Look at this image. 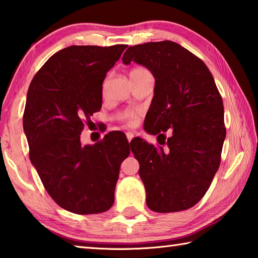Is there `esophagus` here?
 <instances>
[{"label":"esophagus","instance_id":"1","mask_svg":"<svg viewBox=\"0 0 258 258\" xmlns=\"http://www.w3.org/2000/svg\"><path fill=\"white\" fill-rule=\"evenodd\" d=\"M126 138H127L128 142H131V141H132V139L134 138V134L131 133V132H127V133H126Z\"/></svg>","mask_w":258,"mask_h":258}]
</instances>
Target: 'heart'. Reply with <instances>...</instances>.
I'll use <instances>...</instances> for the list:
<instances>
[{"label":"heart","mask_w":258,"mask_h":258,"mask_svg":"<svg viewBox=\"0 0 258 258\" xmlns=\"http://www.w3.org/2000/svg\"><path fill=\"white\" fill-rule=\"evenodd\" d=\"M139 71H145V69L144 68H135L132 70V71H131V73L139 72ZM119 118L123 121H125L127 125L132 126L138 121L139 113L138 111H133V110H125L121 114H119Z\"/></svg>","instance_id":"b5f03b06"}]
</instances>
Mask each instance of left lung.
I'll return each mask as SVG.
<instances>
[{"label": "left lung", "instance_id": "8db88e82", "mask_svg": "<svg viewBox=\"0 0 258 258\" xmlns=\"http://www.w3.org/2000/svg\"><path fill=\"white\" fill-rule=\"evenodd\" d=\"M132 60L156 79L144 127L163 138L159 147L142 139L131 142L147 205L160 213L187 210L207 193L221 161L226 139L221 95L203 60L174 41L131 46L123 63ZM168 128L173 133L166 142Z\"/></svg>", "mask_w": 258, "mask_h": 258}]
</instances>
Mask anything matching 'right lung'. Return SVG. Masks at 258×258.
I'll use <instances>...</instances> for the list:
<instances>
[{
    "label": "right lung",
    "mask_w": 258,
    "mask_h": 258,
    "mask_svg": "<svg viewBox=\"0 0 258 258\" xmlns=\"http://www.w3.org/2000/svg\"><path fill=\"white\" fill-rule=\"evenodd\" d=\"M127 45L70 46L47 59L28 89L23 130L29 157L49 196L77 214L114 203L119 168L130 154L125 134L82 145L84 124L101 108L102 82Z\"/></svg>",
    "instance_id": "obj_1"
}]
</instances>
